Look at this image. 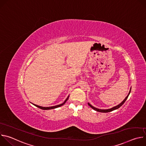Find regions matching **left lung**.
I'll return each mask as SVG.
<instances>
[{"label":"left lung","instance_id":"1","mask_svg":"<svg viewBox=\"0 0 146 146\" xmlns=\"http://www.w3.org/2000/svg\"><path fill=\"white\" fill-rule=\"evenodd\" d=\"M131 90H130V91H129V93L128 94V96L125 98V99L123 100V102H122L119 105H117V106H115V107H114V108H111V109H106V110H102V109H97V108H94V107H93L92 105H91L90 103H88V105L91 108H92L94 110H96V111H98V112H101V113H108V112H110V111H113V110H116V109H118V108H119L123 104L125 103V102L126 101V100L127 99V98H128V96H129V95L130 94V92H131Z\"/></svg>","mask_w":146,"mask_h":146}]
</instances>
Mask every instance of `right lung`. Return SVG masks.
<instances>
[{
    "label": "right lung",
    "mask_w": 146,
    "mask_h": 146,
    "mask_svg": "<svg viewBox=\"0 0 146 146\" xmlns=\"http://www.w3.org/2000/svg\"><path fill=\"white\" fill-rule=\"evenodd\" d=\"M68 98H69V96H68V97L67 98V99L65 100V102H64L63 103L60 104V105H56V106H52V107H41V106H38V105H35V104H33V105H35V106L37 107V108H38L41 109H42V110H50V109H55V108H59V107H60V106H62V105H64V104L66 103V102L68 100Z\"/></svg>",
    "instance_id": "add662e5"
}]
</instances>
